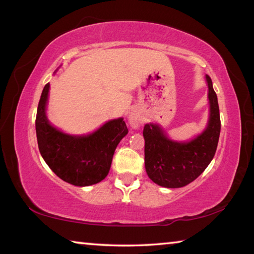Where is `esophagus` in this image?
<instances>
[{"mask_svg":"<svg viewBox=\"0 0 254 254\" xmlns=\"http://www.w3.org/2000/svg\"><path fill=\"white\" fill-rule=\"evenodd\" d=\"M128 123L133 128H137L140 127V124L142 123V118H141L140 113L137 111H132L130 115H128Z\"/></svg>","mask_w":254,"mask_h":254,"instance_id":"obj_1","label":"esophagus"}]
</instances>
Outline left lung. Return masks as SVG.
Segmentation results:
<instances>
[{"instance_id": "1", "label": "left lung", "mask_w": 254, "mask_h": 254, "mask_svg": "<svg viewBox=\"0 0 254 254\" xmlns=\"http://www.w3.org/2000/svg\"><path fill=\"white\" fill-rule=\"evenodd\" d=\"M208 86L209 120L205 130L188 142L170 140L158 124H145L144 165L149 178L159 186L180 188L190 184L207 168L216 152L221 132L220 109L212 79Z\"/></svg>"}]
</instances>
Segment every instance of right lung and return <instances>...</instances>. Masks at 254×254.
<instances>
[{
    "mask_svg": "<svg viewBox=\"0 0 254 254\" xmlns=\"http://www.w3.org/2000/svg\"><path fill=\"white\" fill-rule=\"evenodd\" d=\"M46 84L38 104L36 132L38 147L49 168L74 186H89L109 174L115 149L127 127L122 118L112 120L87 135H70L51 126L46 115L49 95Z\"/></svg>",
    "mask_w": 254,
    "mask_h": 254,
    "instance_id": "obj_1",
    "label": "right lung"
}]
</instances>
